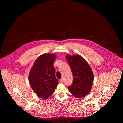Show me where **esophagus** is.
Masks as SVG:
<instances>
[{
  "instance_id": "34e87169",
  "label": "esophagus",
  "mask_w": 123,
  "mask_h": 123,
  "mask_svg": "<svg viewBox=\"0 0 123 123\" xmlns=\"http://www.w3.org/2000/svg\"><path fill=\"white\" fill-rule=\"evenodd\" d=\"M60 82L61 83H62L63 82H64V79L63 78H62L60 79Z\"/></svg>"
}]
</instances>
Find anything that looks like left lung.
Returning <instances> with one entry per match:
<instances>
[{
    "instance_id": "obj_1",
    "label": "left lung",
    "mask_w": 123,
    "mask_h": 123,
    "mask_svg": "<svg viewBox=\"0 0 123 123\" xmlns=\"http://www.w3.org/2000/svg\"><path fill=\"white\" fill-rule=\"evenodd\" d=\"M66 58L73 75V82L69 86V90L75 97H84L91 91L94 81L92 70L87 62L81 56L67 55Z\"/></svg>"
}]
</instances>
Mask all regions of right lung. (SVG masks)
<instances>
[{"instance_id":"right-lung-1","label":"right lung","mask_w":123,"mask_h":123,"mask_svg":"<svg viewBox=\"0 0 123 123\" xmlns=\"http://www.w3.org/2000/svg\"><path fill=\"white\" fill-rule=\"evenodd\" d=\"M55 54H44L35 61L29 74V81L32 89L39 97L48 99L58 84L55 76L53 63Z\"/></svg>"}]
</instances>
